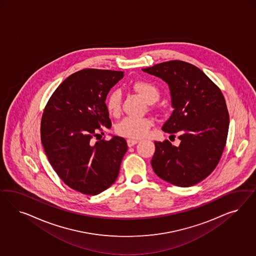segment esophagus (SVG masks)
Wrapping results in <instances>:
<instances>
[{
    "label": "esophagus",
    "mask_w": 256,
    "mask_h": 256,
    "mask_svg": "<svg viewBox=\"0 0 256 256\" xmlns=\"http://www.w3.org/2000/svg\"><path fill=\"white\" fill-rule=\"evenodd\" d=\"M126 142H128V146L130 148V146H135L136 144H138V142H139V140L128 139L126 140Z\"/></svg>",
    "instance_id": "esophagus-1"
}]
</instances>
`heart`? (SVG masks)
I'll use <instances>...</instances> for the list:
<instances>
[{
  "mask_svg": "<svg viewBox=\"0 0 256 256\" xmlns=\"http://www.w3.org/2000/svg\"><path fill=\"white\" fill-rule=\"evenodd\" d=\"M133 89L142 96L148 103L156 102L158 100V89L153 84L146 80H138L134 82ZM122 94L118 89L110 91L106 100V107L108 112L116 114L121 108ZM151 126V121L148 119L126 117L117 126V132L128 138H140L148 134V130Z\"/></svg>",
  "mask_w": 256,
  "mask_h": 256,
  "instance_id": "1",
  "label": "heart"
}]
</instances>
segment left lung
Masks as SVG:
<instances>
[{
	"instance_id": "1",
	"label": "left lung",
	"mask_w": 256,
	"mask_h": 256,
	"mask_svg": "<svg viewBox=\"0 0 256 256\" xmlns=\"http://www.w3.org/2000/svg\"><path fill=\"white\" fill-rule=\"evenodd\" d=\"M142 70L169 86L174 110L162 130L178 132L180 140L178 146L156 140L153 170L174 186H194L210 176L224 152L229 128L224 98L210 78L188 62L174 60Z\"/></svg>"
}]
</instances>
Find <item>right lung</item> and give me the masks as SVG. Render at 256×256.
Segmentation results:
<instances>
[{
    "label": "right lung",
    "instance_id": "obj_1",
    "mask_svg": "<svg viewBox=\"0 0 256 256\" xmlns=\"http://www.w3.org/2000/svg\"><path fill=\"white\" fill-rule=\"evenodd\" d=\"M123 77V71H78L57 87L44 110L41 142L48 160L59 178L82 194H100L118 178L126 140L114 135L93 144L92 138L112 128L105 101Z\"/></svg>",
    "mask_w": 256,
    "mask_h": 256
}]
</instances>
